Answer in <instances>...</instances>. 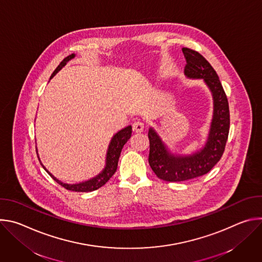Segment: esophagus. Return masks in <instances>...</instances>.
<instances>
[{
	"instance_id": "34e87169",
	"label": "esophagus",
	"mask_w": 262,
	"mask_h": 262,
	"mask_svg": "<svg viewBox=\"0 0 262 262\" xmlns=\"http://www.w3.org/2000/svg\"><path fill=\"white\" fill-rule=\"evenodd\" d=\"M133 130H134V133H136V134H140V133H142L143 130H144V124L142 123V122H135L134 124H133Z\"/></svg>"
}]
</instances>
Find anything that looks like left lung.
Returning <instances> with one entry per match:
<instances>
[{
	"mask_svg": "<svg viewBox=\"0 0 262 262\" xmlns=\"http://www.w3.org/2000/svg\"><path fill=\"white\" fill-rule=\"evenodd\" d=\"M182 53L186 60L184 76L190 80H203L211 93L213 110L206 141L191 155L171 151L155 127H149V165L159 178L171 182L189 180L208 173L223 156L230 125L227 96L215 70L198 52L182 48Z\"/></svg>",
	"mask_w": 262,
	"mask_h": 262,
	"instance_id": "8db88e82",
	"label": "left lung"
}]
</instances>
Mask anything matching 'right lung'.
<instances>
[{
  "mask_svg": "<svg viewBox=\"0 0 262 262\" xmlns=\"http://www.w3.org/2000/svg\"><path fill=\"white\" fill-rule=\"evenodd\" d=\"M73 58H76V55L71 54L68 57H66L59 65L58 67L55 69V71L53 72V74L51 76V79L54 78V76H56V73H58L66 64L67 62H69L70 60H72ZM50 79V80H51ZM132 137V125H128L122 129H120L119 132H117L113 137H112L110 144L107 146V150H106V156H105V164L103 169L101 170L100 173H98L96 176L79 182V183H64L61 180H59L58 178H56L41 163L40 158L38 156V151H37V156H38V160L41 164V166L43 167V169L49 173V175L56 181L58 182L60 185H62L63 188H65L68 191H73V192H92L95 191L103 184H105L107 182V180L114 175V173L117 170V166H118V161L120 158V154L122 148L124 146V144L129 140V138Z\"/></svg>",
  "mask_w": 262,
  "mask_h": 262,
  "instance_id": "add662e5",
  "label": "right lung"
}]
</instances>
